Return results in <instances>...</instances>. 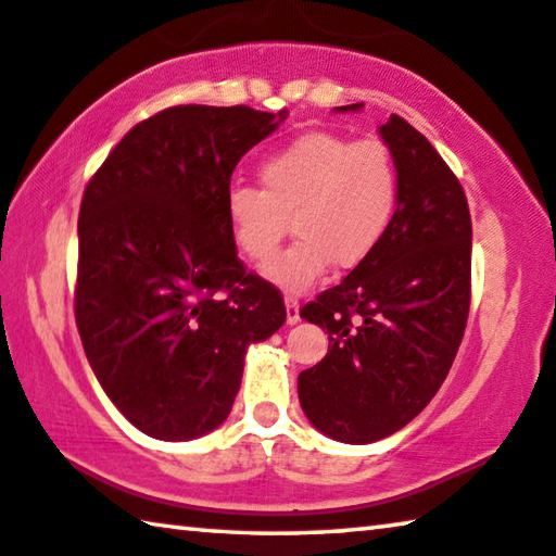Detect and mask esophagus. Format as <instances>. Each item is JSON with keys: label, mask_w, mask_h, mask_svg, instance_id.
Masks as SVG:
<instances>
[{"label": "esophagus", "mask_w": 556, "mask_h": 556, "mask_svg": "<svg viewBox=\"0 0 556 556\" xmlns=\"http://www.w3.org/2000/svg\"><path fill=\"white\" fill-rule=\"evenodd\" d=\"M285 304H287V324H296L301 316H299V299L294 291H287Z\"/></svg>", "instance_id": "esophagus-1"}]
</instances>
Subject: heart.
Wrapping results in <instances>:
<instances>
[{
  "mask_svg": "<svg viewBox=\"0 0 556 556\" xmlns=\"http://www.w3.org/2000/svg\"><path fill=\"white\" fill-rule=\"evenodd\" d=\"M262 188L235 184L228 218L238 248L267 262L291 228L296 240L265 267L281 287L304 289L328 267H355L378 248L400 203V164L378 137L314 131L260 166Z\"/></svg>",
  "mask_w": 556,
  "mask_h": 556,
  "instance_id": "obj_1",
  "label": "heart"
}]
</instances>
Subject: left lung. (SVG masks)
<instances>
[{
  "instance_id": "obj_1",
  "label": "left lung",
  "mask_w": 556,
  "mask_h": 556,
  "mask_svg": "<svg viewBox=\"0 0 556 556\" xmlns=\"http://www.w3.org/2000/svg\"><path fill=\"white\" fill-rule=\"evenodd\" d=\"M338 110H361L345 105ZM400 164V203L378 248L301 308L328 331L321 363L299 375L308 421L370 444L417 417L446 380L470 306V213L464 186L407 119L380 127Z\"/></svg>"
}]
</instances>
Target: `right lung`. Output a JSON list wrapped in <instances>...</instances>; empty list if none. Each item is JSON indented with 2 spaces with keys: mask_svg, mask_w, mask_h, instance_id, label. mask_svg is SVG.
<instances>
[{
  "mask_svg": "<svg viewBox=\"0 0 556 556\" xmlns=\"http://www.w3.org/2000/svg\"><path fill=\"white\" fill-rule=\"evenodd\" d=\"M285 117L166 108L122 137L83 193L75 324L102 390L149 437L220 427L248 345L285 324V299L242 265L228 218L235 166Z\"/></svg>",
  "mask_w": 556,
  "mask_h": 556,
  "instance_id": "add662e5",
  "label": "right lung"
}]
</instances>
